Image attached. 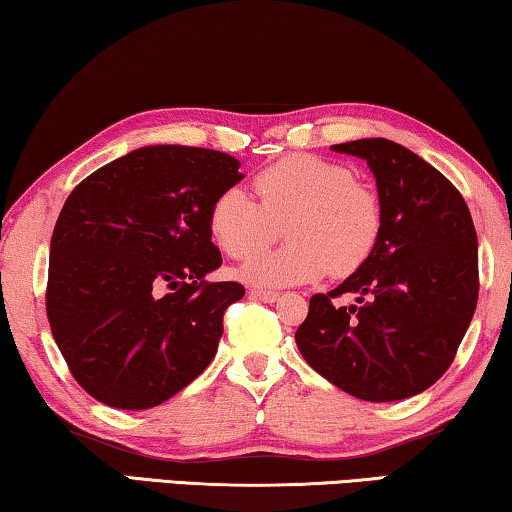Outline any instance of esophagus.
Masks as SVG:
<instances>
[{"label": "esophagus", "mask_w": 512, "mask_h": 512, "mask_svg": "<svg viewBox=\"0 0 512 512\" xmlns=\"http://www.w3.org/2000/svg\"><path fill=\"white\" fill-rule=\"evenodd\" d=\"M248 296H250V299H257V301L276 303L280 299V292H273V289H250Z\"/></svg>", "instance_id": "1"}]
</instances>
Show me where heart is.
Listing matches in <instances>:
<instances>
[{"instance_id": "heart-1", "label": "heart", "mask_w": 512, "mask_h": 512, "mask_svg": "<svg viewBox=\"0 0 512 512\" xmlns=\"http://www.w3.org/2000/svg\"><path fill=\"white\" fill-rule=\"evenodd\" d=\"M257 200L227 188L209 209V230L225 255L252 257L285 226L290 243L250 259L241 278L253 285H299L361 269L381 234L377 195L347 165L292 154L253 179Z\"/></svg>"}]
</instances>
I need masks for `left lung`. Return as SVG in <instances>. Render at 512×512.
I'll return each mask as SVG.
<instances>
[{
    "instance_id": "obj_1",
    "label": "left lung",
    "mask_w": 512,
    "mask_h": 512,
    "mask_svg": "<svg viewBox=\"0 0 512 512\" xmlns=\"http://www.w3.org/2000/svg\"><path fill=\"white\" fill-rule=\"evenodd\" d=\"M375 174L381 234L342 285L310 299L296 345L312 370L368 402L423 393L451 368L478 303V236L464 197L384 137L333 144ZM357 296L356 306L335 298Z\"/></svg>"
}]
</instances>
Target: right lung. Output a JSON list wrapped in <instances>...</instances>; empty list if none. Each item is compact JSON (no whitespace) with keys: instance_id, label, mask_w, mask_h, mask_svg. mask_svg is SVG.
<instances>
[{"instance_id":"right-lung-1","label":"right lung","mask_w":512,"mask_h":512,"mask_svg":"<svg viewBox=\"0 0 512 512\" xmlns=\"http://www.w3.org/2000/svg\"><path fill=\"white\" fill-rule=\"evenodd\" d=\"M230 154L142 147L98 167L61 209L45 310L75 381L114 409H151L200 377L246 289L223 264L209 209L243 179ZM167 286L170 295L159 296Z\"/></svg>"}]
</instances>
